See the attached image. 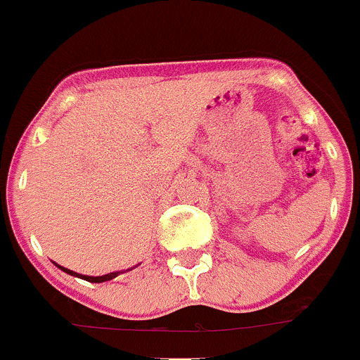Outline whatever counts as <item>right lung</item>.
<instances>
[{"mask_svg": "<svg viewBox=\"0 0 360 360\" xmlns=\"http://www.w3.org/2000/svg\"><path fill=\"white\" fill-rule=\"evenodd\" d=\"M58 265V264H56ZM59 269H61L63 273L70 274V276H75V278H80V280H86L89 281V283H103V281H109V280H114V278L117 276V274H121L123 271H116V273H109V274H103V276H86V274H79V273H73V271H70V269L63 267V265H58ZM128 271H131V269H128Z\"/></svg>", "mask_w": 360, "mask_h": 360, "instance_id": "right-lung-1", "label": "right lung"}]
</instances>
